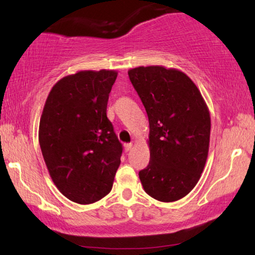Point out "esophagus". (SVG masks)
Masks as SVG:
<instances>
[{
  "instance_id": "34e87169",
  "label": "esophagus",
  "mask_w": 255,
  "mask_h": 255,
  "mask_svg": "<svg viewBox=\"0 0 255 255\" xmlns=\"http://www.w3.org/2000/svg\"><path fill=\"white\" fill-rule=\"evenodd\" d=\"M131 148H132V144H131V142H128V144H124V149H125V152H128V151H130Z\"/></svg>"
}]
</instances>
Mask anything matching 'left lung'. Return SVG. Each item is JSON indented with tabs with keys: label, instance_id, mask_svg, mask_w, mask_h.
<instances>
[{
	"label": "left lung",
	"instance_id": "1",
	"mask_svg": "<svg viewBox=\"0 0 255 255\" xmlns=\"http://www.w3.org/2000/svg\"><path fill=\"white\" fill-rule=\"evenodd\" d=\"M149 123V162L139 172L144 190L160 202L190 193L210 142V113L196 85L175 68L140 66L128 72Z\"/></svg>",
	"mask_w": 255,
	"mask_h": 255
}]
</instances>
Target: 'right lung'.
Segmentation results:
<instances>
[{
  "label": "right lung",
  "mask_w": 255,
  "mask_h": 255,
  "mask_svg": "<svg viewBox=\"0 0 255 255\" xmlns=\"http://www.w3.org/2000/svg\"><path fill=\"white\" fill-rule=\"evenodd\" d=\"M116 71H80L55 83L39 123V145L59 191L79 204L110 193L123 147L107 117Z\"/></svg>",
  "instance_id": "add662e5"
}]
</instances>
